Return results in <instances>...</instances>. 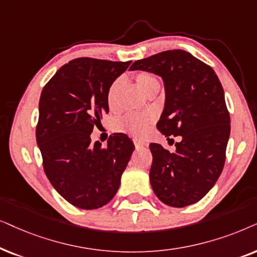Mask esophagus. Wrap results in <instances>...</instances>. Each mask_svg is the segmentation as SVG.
<instances>
[{"label": "esophagus", "instance_id": "1", "mask_svg": "<svg viewBox=\"0 0 257 257\" xmlns=\"http://www.w3.org/2000/svg\"><path fill=\"white\" fill-rule=\"evenodd\" d=\"M134 145H135L136 148H142V147L147 146L145 142H142V141H139V140H134Z\"/></svg>", "mask_w": 257, "mask_h": 257}]
</instances>
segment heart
<instances>
[{"label": "heart", "mask_w": 257, "mask_h": 257, "mask_svg": "<svg viewBox=\"0 0 257 257\" xmlns=\"http://www.w3.org/2000/svg\"><path fill=\"white\" fill-rule=\"evenodd\" d=\"M136 84L145 91L146 94L155 95L161 89V81L157 75L152 71H139L134 75ZM123 85V78L118 77L111 82L107 91V102L111 110L117 109V100L119 91ZM154 117L149 114H132L123 115L114 123V128L117 132L134 136V138H143L148 132L149 126L153 124Z\"/></svg>", "instance_id": "obj_1"}]
</instances>
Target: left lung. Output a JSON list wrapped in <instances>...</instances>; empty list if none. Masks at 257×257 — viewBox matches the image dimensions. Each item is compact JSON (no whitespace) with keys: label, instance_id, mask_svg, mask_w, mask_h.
Instances as JSON below:
<instances>
[{"label":"left lung","instance_id":"8db88e82","mask_svg":"<svg viewBox=\"0 0 257 257\" xmlns=\"http://www.w3.org/2000/svg\"><path fill=\"white\" fill-rule=\"evenodd\" d=\"M131 70L162 77L166 103L157 129L167 140L180 136L175 152L150 143L149 179L164 204L183 208L196 203L220 177L230 135L224 91L213 68L181 49L135 61Z\"/></svg>","mask_w":257,"mask_h":257}]
</instances>
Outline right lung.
<instances>
[{
  "mask_svg": "<svg viewBox=\"0 0 257 257\" xmlns=\"http://www.w3.org/2000/svg\"><path fill=\"white\" fill-rule=\"evenodd\" d=\"M131 63L75 59L41 93L36 141L44 173L57 193L81 209H97L115 196L135 149L124 134L110 136L107 147L90 139L109 111V85Z\"/></svg>",
  "mask_w": 257,
  "mask_h": 257,
  "instance_id": "1",
  "label": "right lung"
}]
</instances>
